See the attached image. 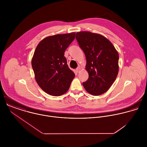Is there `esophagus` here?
<instances>
[{
    "instance_id": "1",
    "label": "esophagus",
    "mask_w": 147,
    "mask_h": 147,
    "mask_svg": "<svg viewBox=\"0 0 147 147\" xmlns=\"http://www.w3.org/2000/svg\"><path fill=\"white\" fill-rule=\"evenodd\" d=\"M80 67H78V68L76 69V71L77 72H79L80 71Z\"/></svg>"
}]
</instances>
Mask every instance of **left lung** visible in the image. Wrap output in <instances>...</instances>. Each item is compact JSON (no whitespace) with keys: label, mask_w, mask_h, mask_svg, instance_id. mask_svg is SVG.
<instances>
[{"label":"left lung","mask_w":147,"mask_h":147,"mask_svg":"<svg viewBox=\"0 0 147 147\" xmlns=\"http://www.w3.org/2000/svg\"><path fill=\"white\" fill-rule=\"evenodd\" d=\"M76 39L84 51L88 79L83 83L85 90L94 96L107 91L118 74L119 55L111 42L102 35L80 32Z\"/></svg>","instance_id":"1"}]
</instances>
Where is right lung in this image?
Returning <instances> with one entry per match:
<instances>
[{"instance_id": "right-lung-1", "label": "right lung", "mask_w": 147, "mask_h": 147, "mask_svg": "<svg viewBox=\"0 0 147 147\" xmlns=\"http://www.w3.org/2000/svg\"><path fill=\"white\" fill-rule=\"evenodd\" d=\"M75 33L47 37L37 45L32 60L36 80L42 90L53 96L68 91L75 75L69 68L64 51Z\"/></svg>"}]
</instances>
